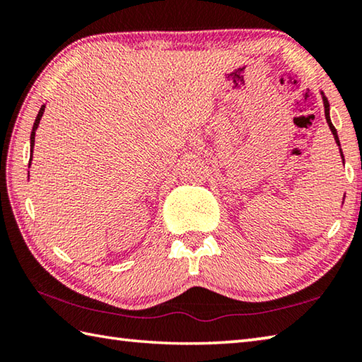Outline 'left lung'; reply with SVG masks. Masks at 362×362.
Masks as SVG:
<instances>
[{"label": "left lung", "instance_id": "1", "mask_svg": "<svg viewBox=\"0 0 362 362\" xmlns=\"http://www.w3.org/2000/svg\"><path fill=\"white\" fill-rule=\"evenodd\" d=\"M322 102H324V113H326V119H327V124H329V127H330V131H332V134H334V137H335V142H337V145L340 146V140H339V136H337V129L334 127V124L332 122H330V116H329V102H327V99L326 97L322 95ZM341 151V150H340ZM341 158H343V155H341Z\"/></svg>", "mask_w": 362, "mask_h": 362}]
</instances>
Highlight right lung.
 Listing matches in <instances>:
<instances>
[{
  "label": "right lung",
  "instance_id": "obj_1",
  "mask_svg": "<svg viewBox=\"0 0 362 362\" xmlns=\"http://www.w3.org/2000/svg\"><path fill=\"white\" fill-rule=\"evenodd\" d=\"M42 113H45V105H42L41 108H40V112H38V116H36V119H35V124H33V131H32V136H30V146H32V151H33V146H35V131H36V127H38V124H40V119H41V116H42ZM30 161H32V159H30Z\"/></svg>",
  "mask_w": 362,
  "mask_h": 362
}]
</instances>
